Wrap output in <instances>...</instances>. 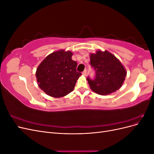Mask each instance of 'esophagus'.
<instances>
[{
	"instance_id": "34e87169",
	"label": "esophagus",
	"mask_w": 154,
	"mask_h": 154,
	"mask_svg": "<svg viewBox=\"0 0 154 154\" xmlns=\"http://www.w3.org/2000/svg\"><path fill=\"white\" fill-rule=\"evenodd\" d=\"M82 74H83V76H86V74H87V71H86V70H85L84 71H83Z\"/></svg>"
}]
</instances>
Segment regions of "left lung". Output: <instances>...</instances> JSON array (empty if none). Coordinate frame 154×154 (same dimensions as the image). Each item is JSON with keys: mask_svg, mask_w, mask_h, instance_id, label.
Returning <instances> with one entry per match:
<instances>
[{"mask_svg": "<svg viewBox=\"0 0 154 154\" xmlns=\"http://www.w3.org/2000/svg\"><path fill=\"white\" fill-rule=\"evenodd\" d=\"M91 66L95 70L94 80L87 77L91 89L96 94L107 95L122 86L127 71L119 60L107 51H97L90 54Z\"/></svg>", "mask_w": 154, "mask_h": 154, "instance_id": "left-lung-1", "label": "left lung"}]
</instances>
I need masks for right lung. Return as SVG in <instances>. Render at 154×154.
I'll return each instance as SVG.
<instances>
[{
  "label": "right lung",
  "mask_w": 154,
  "mask_h": 154,
  "mask_svg": "<svg viewBox=\"0 0 154 154\" xmlns=\"http://www.w3.org/2000/svg\"><path fill=\"white\" fill-rule=\"evenodd\" d=\"M72 56L70 51L59 50L49 54L39 65L36 80L45 94L60 97L74 90L82 73L76 71L77 62L72 60Z\"/></svg>",
  "instance_id": "1"
}]
</instances>
